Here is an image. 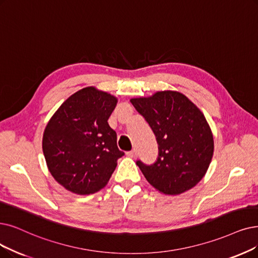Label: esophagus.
<instances>
[{
  "mask_svg": "<svg viewBox=\"0 0 258 258\" xmlns=\"http://www.w3.org/2000/svg\"><path fill=\"white\" fill-rule=\"evenodd\" d=\"M127 156L130 157V158H137L138 157V151L136 149H133V150L127 152Z\"/></svg>",
  "mask_w": 258,
  "mask_h": 258,
  "instance_id": "esophagus-1",
  "label": "esophagus"
}]
</instances>
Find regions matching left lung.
<instances>
[{"instance_id":"left-lung-1","label":"left lung","mask_w":258,"mask_h":258,"mask_svg":"<svg viewBox=\"0 0 258 258\" xmlns=\"http://www.w3.org/2000/svg\"><path fill=\"white\" fill-rule=\"evenodd\" d=\"M130 101L149 123L159 145L156 163L137 162L144 177L164 195H180L196 186L214 153L213 133L200 109L177 91Z\"/></svg>"}]
</instances>
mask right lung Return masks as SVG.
<instances>
[{
	"instance_id": "add662e5",
	"label": "right lung",
	"mask_w": 258,
	"mask_h": 258,
	"mask_svg": "<svg viewBox=\"0 0 258 258\" xmlns=\"http://www.w3.org/2000/svg\"><path fill=\"white\" fill-rule=\"evenodd\" d=\"M117 98L95 87L71 95L50 117L42 149L47 168L62 186L77 195L105 187L123 156L108 119Z\"/></svg>"
}]
</instances>
